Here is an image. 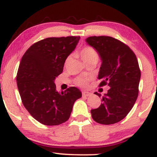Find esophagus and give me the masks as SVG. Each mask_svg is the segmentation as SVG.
Segmentation results:
<instances>
[{"instance_id":"obj_1","label":"esophagus","mask_w":157,"mask_h":157,"mask_svg":"<svg viewBox=\"0 0 157 157\" xmlns=\"http://www.w3.org/2000/svg\"><path fill=\"white\" fill-rule=\"evenodd\" d=\"M82 96H84V97H89V96H91V95L92 94L90 93V92H88V91H83L82 92Z\"/></svg>"}]
</instances>
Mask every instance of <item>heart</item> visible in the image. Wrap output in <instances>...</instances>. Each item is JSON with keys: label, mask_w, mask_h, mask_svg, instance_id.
<instances>
[{"label": "heart", "mask_w": 157, "mask_h": 157, "mask_svg": "<svg viewBox=\"0 0 157 157\" xmlns=\"http://www.w3.org/2000/svg\"><path fill=\"white\" fill-rule=\"evenodd\" d=\"M80 56L84 63L94 60H98L99 58L98 54H97L96 50L92 47H90V46H86V47L82 48L80 52ZM89 79V77H79L76 80V84L80 86H84L87 83Z\"/></svg>", "instance_id": "obj_1"}]
</instances>
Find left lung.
I'll use <instances>...</instances> for the list:
<instances>
[{
    "label": "left lung",
    "mask_w": 157,
    "mask_h": 157,
    "mask_svg": "<svg viewBox=\"0 0 157 157\" xmlns=\"http://www.w3.org/2000/svg\"><path fill=\"white\" fill-rule=\"evenodd\" d=\"M86 42L96 50L101 60L100 86L108 84L110 87L102 96L101 105L91 110V117L100 124L117 123L125 117L137 99L141 77L137 59L128 46L113 37L93 36L87 37Z\"/></svg>",
    "instance_id": "1"
}]
</instances>
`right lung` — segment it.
<instances>
[{"label":"right lung","instance_id":"obj_1","mask_svg":"<svg viewBox=\"0 0 157 157\" xmlns=\"http://www.w3.org/2000/svg\"><path fill=\"white\" fill-rule=\"evenodd\" d=\"M80 38L71 36L41 40L30 46L21 58L17 75L21 100L30 114L44 125H57L67 121L74 103L82 97L76 87L60 93L55 84Z\"/></svg>","mask_w":157,"mask_h":157}]
</instances>
